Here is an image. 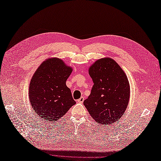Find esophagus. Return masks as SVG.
<instances>
[{"mask_svg": "<svg viewBox=\"0 0 161 161\" xmlns=\"http://www.w3.org/2000/svg\"><path fill=\"white\" fill-rule=\"evenodd\" d=\"M84 100V98L83 97H81L77 100V102H79V103H83Z\"/></svg>", "mask_w": 161, "mask_h": 161, "instance_id": "34e87169", "label": "esophagus"}]
</instances>
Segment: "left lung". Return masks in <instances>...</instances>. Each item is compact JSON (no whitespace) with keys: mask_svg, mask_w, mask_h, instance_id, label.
I'll use <instances>...</instances> for the list:
<instances>
[{"mask_svg":"<svg viewBox=\"0 0 161 161\" xmlns=\"http://www.w3.org/2000/svg\"><path fill=\"white\" fill-rule=\"evenodd\" d=\"M88 73L94 84L84 104L97 122L111 125L121 118L128 106V78L116 61L109 57L97 60L89 67Z\"/></svg>","mask_w":161,"mask_h":161,"instance_id":"obj_1","label":"left lung"}]
</instances>
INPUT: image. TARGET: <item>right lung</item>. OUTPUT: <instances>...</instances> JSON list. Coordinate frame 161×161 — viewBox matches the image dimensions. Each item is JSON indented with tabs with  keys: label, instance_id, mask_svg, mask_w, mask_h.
<instances>
[{
	"label": "right lung",
	"instance_id": "add662e5",
	"mask_svg": "<svg viewBox=\"0 0 161 161\" xmlns=\"http://www.w3.org/2000/svg\"><path fill=\"white\" fill-rule=\"evenodd\" d=\"M72 71L73 68L55 57L44 61L34 74L29 98L32 107L43 120H58L76 103L66 84Z\"/></svg>",
	"mask_w": 161,
	"mask_h": 161
}]
</instances>
